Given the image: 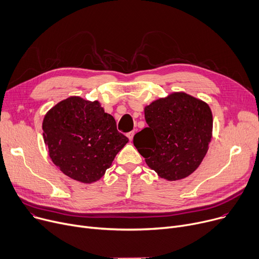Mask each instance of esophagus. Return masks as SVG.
I'll use <instances>...</instances> for the list:
<instances>
[{"label": "esophagus", "mask_w": 259, "mask_h": 259, "mask_svg": "<svg viewBox=\"0 0 259 259\" xmlns=\"http://www.w3.org/2000/svg\"><path fill=\"white\" fill-rule=\"evenodd\" d=\"M134 135H135V133H134V132H130V133H127V134H126V136H127V138L130 139V141H132V140H133V138H134Z\"/></svg>", "instance_id": "1"}]
</instances>
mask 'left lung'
<instances>
[{"label":"left lung","instance_id":"obj_1","mask_svg":"<svg viewBox=\"0 0 259 259\" xmlns=\"http://www.w3.org/2000/svg\"><path fill=\"white\" fill-rule=\"evenodd\" d=\"M148 127L134 136V145L150 169L166 181L190 176L205 158L213 118L205 101L174 92L144 108Z\"/></svg>","mask_w":259,"mask_h":259}]
</instances>
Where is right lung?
Wrapping results in <instances>:
<instances>
[{"label": "right lung", "instance_id": "right-lung-1", "mask_svg": "<svg viewBox=\"0 0 259 259\" xmlns=\"http://www.w3.org/2000/svg\"><path fill=\"white\" fill-rule=\"evenodd\" d=\"M42 136L59 170L84 184L100 180L128 142L98 100L79 96L59 101L46 113Z\"/></svg>", "mask_w": 259, "mask_h": 259}]
</instances>
